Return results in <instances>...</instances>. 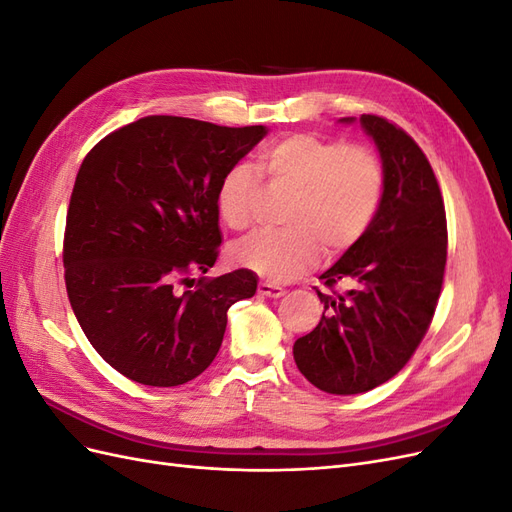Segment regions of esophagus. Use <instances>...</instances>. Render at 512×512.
<instances>
[{"mask_svg":"<svg viewBox=\"0 0 512 512\" xmlns=\"http://www.w3.org/2000/svg\"><path fill=\"white\" fill-rule=\"evenodd\" d=\"M284 288L282 286H275V284H269V282H260L258 284V294L260 297H267V299H280L284 297Z\"/></svg>","mask_w":512,"mask_h":512,"instance_id":"34e87169","label":"esophagus"}]
</instances>
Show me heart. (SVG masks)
I'll return each instance as SVG.
<instances>
[{
    "instance_id": "1",
    "label": "heart",
    "mask_w": 512,
    "mask_h": 512,
    "mask_svg": "<svg viewBox=\"0 0 512 512\" xmlns=\"http://www.w3.org/2000/svg\"><path fill=\"white\" fill-rule=\"evenodd\" d=\"M258 166L273 188L292 192L282 230H260L228 250L232 265L269 282H288L312 269L320 247L337 256L363 239L374 222L384 168L374 149L342 145L318 134H288L260 151ZM260 177L250 164L228 166L215 188V211L232 230L254 222Z\"/></svg>"
}]
</instances>
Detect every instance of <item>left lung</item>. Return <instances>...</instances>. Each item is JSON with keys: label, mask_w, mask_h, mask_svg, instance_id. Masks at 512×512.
<instances>
[{"label": "left lung", "mask_w": 512, "mask_h": 512, "mask_svg": "<svg viewBox=\"0 0 512 512\" xmlns=\"http://www.w3.org/2000/svg\"><path fill=\"white\" fill-rule=\"evenodd\" d=\"M344 121H354L346 117ZM384 168L374 222L320 280L324 314L294 342L301 374L331 395L376 389L404 369L423 342L446 267V211L433 168L414 138L389 119L361 115ZM342 283L349 290L337 293Z\"/></svg>", "instance_id": "8db88e82"}]
</instances>
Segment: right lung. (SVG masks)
I'll return each mask as SVG.
<instances>
[{
    "label": "right lung",
    "mask_w": 512,
    "mask_h": 512,
    "mask_svg": "<svg viewBox=\"0 0 512 512\" xmlns=\"http://www.w3.org/2000/svg\"><path fill=\"white\" fill-rule=\"evenodd\" d=\"M265 134L151 115L85 156L66 215V290L89 344L119 374L147 386L194 380L222 346L228 307L254 297L247 269L198 277L185 292L175 284L215 265V188Z\"/></svg>",
    "instance_id": "right-lung-1"
}]
</instances>
